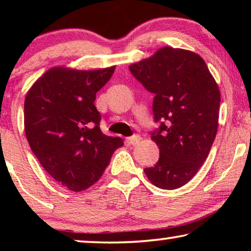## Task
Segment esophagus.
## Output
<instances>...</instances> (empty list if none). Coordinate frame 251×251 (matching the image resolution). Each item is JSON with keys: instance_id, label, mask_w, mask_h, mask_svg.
Listing matches in <instances>:
<instances>
[{"instance_id": "obj_1", "label": "esophagus", "mask_w": 251, "mask_h": 251, "mask_svg": "<svg viewBox=\"0 0 251 251\" xmlns=\"http://www.w3.org/2000/svg\"><path fill=\"white\" fill-rule=\"evenodd\" d=\"M140 139H142L140 138V136L133 135V136L128 137V138H126V143L130 144V145H137V144L140 142Z\"/></svg>"}]
</instances>
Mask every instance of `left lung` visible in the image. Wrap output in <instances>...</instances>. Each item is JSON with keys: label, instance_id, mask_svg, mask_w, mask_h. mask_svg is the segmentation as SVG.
Wrapping results in <instances>:
<instances>
[{"label": "left lung", "instance_id": "8db88e82", "mask_svg": "<svg viewBox=\"0 0 251 251\" xmlns=\"http://www.w3.org/2000/svg\"><path fill=\"white\" fill-rule=\"evenodd\" d=\"M129 70L154 95V121L160 122L151 133L159 146V161L144 171L156 187L179 188L195 176L210 152L218 126V85L198 53L171 47Z\"/></svg>", "mask_w": 251, "mask_h": 251}]
</instances>
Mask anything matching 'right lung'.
Returning <instances> with one entry per match:
<instances>
[{
	"mask_svg": "<svg viewBox=\"0 0 251 251\" xmlns=\"http://www.w3.org/2000/svg\"><path fill=\"white\" fill-rule=\"evenodd\" d=\"M115 66L96 71L53 67L27 92L24 105L26 138L41 166L73 192L87 190L102 176L114 151L123 145L99 128L96 94Z\"/></svg>",
	"mask_w": 251,
	"mask_h": 251,
	"instance_id": "add662e5",
	"label": "right lung"
}]
</instances>
